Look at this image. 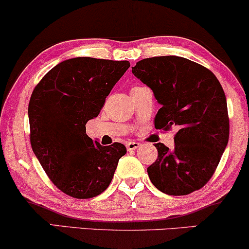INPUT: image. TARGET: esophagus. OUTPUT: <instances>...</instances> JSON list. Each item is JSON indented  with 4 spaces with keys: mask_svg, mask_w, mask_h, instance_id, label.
<instances>
[{
    "mask_svg": "<svg viewBox=\"0 0 249 249\" xmlns=\"http://www.w3.org/2000/svg\"><path fill=\"white\" fill-rule=\"evenodd\" d=\"M140 146H141V143L135 142V141H133V142H128L127 143V150H128V151H133V150L139 149Z\"/></svg>",
    "mask_w": 249,
    "mask_h": 249,
    "instance_id": "34e87169",
    "label": "esophagus"
}]
</instances>
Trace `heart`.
<instances>
[{
    "mask_svg": "<svg viewBox=\"0 0 249 249\" xmlns=\"http://www.w3.org/2000/svg\"><path fill=\"white\" fill-rule=\"evenodd\" d=\"M135 88H139V87H135ZM135 88H133V89H135Z\"/></svg>",
    "mask_w": 249,
    "mask_h": 249,
    "instance_id": "heart-1",
    "label": "heart"
}]
</instances>
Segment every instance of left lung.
I'll list each match as a JSON object with an SVG mask.
<instances>
[{
	"instance_id": "8db88e82",
	"label": "left lung",
	"mask_w": 249,
	"mask_h": 249,
	"mask_svg": "<svg viewBox=\"0 0 249 249\" xmlns=\"http://www.w3.org/2000/svg\"><path fill=\"white\" fill-rule=\"evenodd\" d=\"M131 71L160 104L156 129L179 128L173 150L155 144L158 158L148 167L153 186L174 196L202 188L229 142L228 104L219 81L205 67L173 55L139 61Z\"/></svg>"
}]
</instances>
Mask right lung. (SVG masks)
Masks as SVG:
<instances>
[{
    "instance_id": "right-lung-1",
    "label": "right lung",
    "mask_w": 249,
    "mask_h": 249,
    "mask_svg": "<svg viewBox=\"0 0 249 249\" xmlns=\"http://www.w3.org/2000/svg\"><path fill=\"white\" fill-rule=\"evenodd\" d=\"M130 67L128 61L73 57L51 69L29 104L30 141L52 182L75 198H91L109 186L124 144L104 146L87 135L106 97Z\"/></svg>"
}]
</instances>
